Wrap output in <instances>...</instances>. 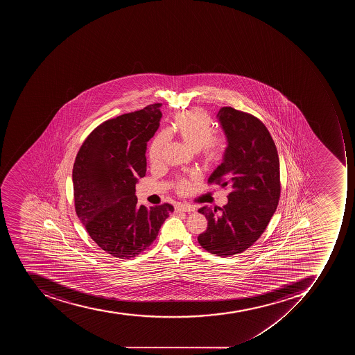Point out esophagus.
<instances>
[{
  "instance_id": "1",
  "label": "esophagus",
  "mask_w": 355,
  "mask_h": 355,
  "mask_svg": "<svg viewBox=\"0 0 355 355\" xmlns=\"http://www.w3.org/2000/svg\"><path fill=\"white\" fill-rule=\"evenodd\" d=\"M196 207L189 204H179L175 207V212H194Z\"/></svg>"
}]
</instances>
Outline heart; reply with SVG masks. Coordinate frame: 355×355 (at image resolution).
<instances>
[{"label":"heart","instance_id":"b5f03b06","mask_svg":"<svg viewBox=\"0 0 355 355\" xmlns=\"http://www.w3.org/2000/svg\"><path fill=\"white\" fill-rule=\"evenodd\" d=\"M173 130L187 146L198 152V157L207 166L216 164L223 159L227 141L222 135H213V125L207 112L202 109H191L178 113L174 117ZM168 141L166 132H161L152 141L148 150V159L152 165L162 161L163 150ZM179 194H187L191 190L190 180L179 178L174 183Z\"/></svg>","mask_w":355,"mask_h":355}]
</instances>
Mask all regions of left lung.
Listing matches in <instances>:
<instances>
[{
  "instance_id": "1",
  "label": "left lung",
  "mask_w": 355,
  "mask_h": 355,
  "mask_svg": "<svg viewBox=\"0 0 355 355\" xmlns=\"http://www.w3.org/2000/svg\"><path fill=\"white\" fill-rule=\"evenodd\" d=\"M218 119L229 146L207 183L227 187L231 192L223 207L198 209L207 227L198 241L205 251L227 257L249 249L270 223L281 196L279 161L260 119L231 106L222 107Z\"/></svg>"
}]
</instances>
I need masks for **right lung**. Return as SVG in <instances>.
I'll return each instance as SVG.
<instances>
[{
  "mask_svg": "<svg viewBox=\"0 0 355 355\" xmlns=\"http://www.w3.org/2000/svg\"><path fill=\"white\" fill-rule=\"evenodd\" d=\"M161 103L104 121L82 143L73 165L76 215L101 249L117 259L146 251L173 212L168 203L137 204L135 184L146 175V146L159 129Z\"/></svg>",
  "mask_w": 355,
  "mask_h": 355,
  "instance_id": "right-lung-1",
  "label": "right lung"
}]
</instances>
